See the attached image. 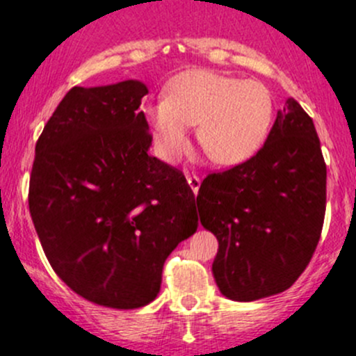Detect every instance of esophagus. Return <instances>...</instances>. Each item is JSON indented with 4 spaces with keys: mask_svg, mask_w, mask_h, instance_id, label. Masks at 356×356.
I'll return each mask as SVG.
<instances>
[{
    "mask_svg": "<svg viewBox=\"0 0 356 356\" xmlns=\"http://www.w3.org/2000/svg\"><path fill=\"white\" fill-rule=\"evenodd\" d=\"M186 183H188V186L192 188V192L197 195V192H199V188H200V178L195 177V175H193V177H186Z\"/></svg>",
    "mask_w": 356,
    "mask_h": 356,
    "instance_id": "esophagus-1",
    "label": "esophagus"
}]
</instances>
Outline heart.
Here are the masks:
<instances>
[{
	"mask_svg": "<svg viewBox=\"0 0 356 356\" xmlns=\"http://www.w3.org/2000/svg\"><path fill=\"white\" fill-rule=\"evenodd\" d=\"M159 154L177 163L188 145L190 126L218 164L235 166L254 156L265 143L275 102L259 81L238 79L213 70H186L168 84L166 97L145 107Z\"/></svg>",
	"mask_w": 356,
	"mask_h": 356,
	"instance_id": "heart-1",
	"label": "heart"
}]
</instances>
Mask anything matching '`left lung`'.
I'll list each match as a JSON object with an SVG mask.
<instances>
[{"label":"left lung","instance_id":"1","mask_svg":"<svg viewBox=\"0 0 356 356\" xmlns=\"http://www.w3.org/2000/svg\"><path fill=\"white\" fill-rule=\"evenodd\" d=\"M325 185L312 118L287 98L263 149L199 188L200 223L218 238L213 277L225 298L256 301L296 282L318 244Z\"/></svg>","mask_w":356,"mask_h":356}]
</instances>
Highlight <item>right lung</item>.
Here are the masks:
<instances>
[{
	"label": "right lung",
	"instance_id": "obj_1",
	"mask_svg": "<svg viewBox=\"0 0 356 356\" xmlns=\"http://www.w3.org/2000/svg\"><path fill=\"white\" fill-rule=\"evenodd\" d=\"M138 79L74 86L36 143L29 211L55 273L95 305L142 308L168 256L197 230L195 195L149 154Z\"/></svg>",
	"mask_w": 356,
	"mask_h": 356
}]
</instances>
